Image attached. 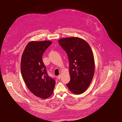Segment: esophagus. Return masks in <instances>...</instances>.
<instances>
[{
    "mask_svg": "<svg viewBox=\"0 0 122 122\" xmlns=\"http://www.w3.org/2000/svg\"><path fill=\"white\" fill-rule=\"evenodd\" d=\"M61 78V75H59L58 76V79L59 80H60Z\"/></svg>",
    "mask_w": 122,
    "mask_h": 122,
    "instance_id": "34e87169",
    "label": "esophagus"
}]
</instances>
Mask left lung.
I'll use <instances>...</instances> for the list:
<instances>
[{"label": "left lung", "mask_w": 122, "mask_h": 122, "mask_svg": "<svg viewBox=\"0 0 122 122\" xmlns=\"http://www.w3.org/2000/svg\"><path fill=\"white\" fill-rule=\"evenodd\" d=\"M59 44L67 54L70 81L66 84L75 94L84 92L93 79L95 64L92 49L85 40L76 37L62 38Z\"/></svg>", "instance_id": "1"}]
</instances>
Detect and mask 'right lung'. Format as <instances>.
Wrapping results in <instances>:
<instances>
[{"label": "right lung", "mask_w": 122, "mask_h": 122, "mask_svg": "<svg viewBox=\"0 0 122 122\" xmlns=\"http://www.w3.org/2000/svg\"><path fill=\"white\" fill-rule=\"evenodd\" d=\"M52 42H30L23 53L21 70L23 78L29 90L36 97L46 99L53 94L55 81L49 76L42 56Z\"/></svg>", "instance_id": "add662e5"}]
</instances>
